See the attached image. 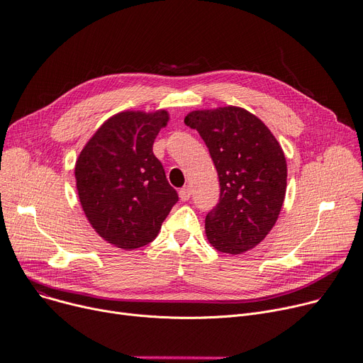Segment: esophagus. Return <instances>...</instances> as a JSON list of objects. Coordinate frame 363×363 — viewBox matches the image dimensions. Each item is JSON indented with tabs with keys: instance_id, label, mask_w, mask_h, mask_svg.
Segmentation results:
<instances>
[{
	"instance_id": "34e87169",
	"label": "esophagus",
	"mask_w": 363,
	"mask_h": 363,
	"mask_svg": "<svg viewBox=\"0 0 363 363\" xmlns=\"http://www.w3.org/2000/svg\"><path fill=\"white\" fill-rule=\"evenodd\" d=\"M191 194H192V189H191V186H188V185L184 186L182 189H179V199H181V201L189 200Z\"/></svg>"
}]
</instances>
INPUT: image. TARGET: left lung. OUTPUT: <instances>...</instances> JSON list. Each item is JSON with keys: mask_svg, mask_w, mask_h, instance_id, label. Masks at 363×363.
I'll return each instance as SVG.
<instances>
[{"mask_svg": "<svg viewBox=\"0 0 363 363\" xmlns=\"http://www.w3.org/2000/svg\"><path fill=\"white\" fill-rule=\"evenodd\" d=\"M220 182V200L206 216V236L217 251L238 255L257 247L276 225L286 196L283 149L259 118L239 106L189 112Z\"/></svg>", "mask_w": 363, "mask_h": 363, "instance_id": "1", "label": "left lung"}]
</instances>
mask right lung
Instances as JSON below:
<instances>
[{
    "mask_svg": "<svg viewBox=\"0 0 363 363\" xmlns=\"http://www.w3.org/2000/svg\"><path fill=\"white\" fill-rule=\"evenodd\" d=\"M169 113L124 111L99 127L76 162L80 204L91 228L111 245L131 251L157 236L178 201L153 143Z\"/></svg>",
    "mask_w": 363,
    "mask_h": 363,
    "instance_id": "1",
    "label": "right lung"
}]
</instances>
